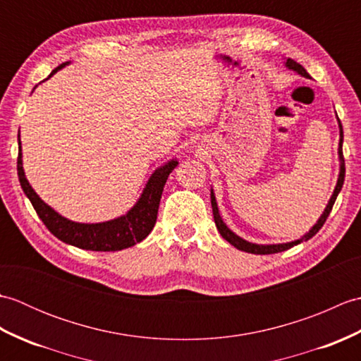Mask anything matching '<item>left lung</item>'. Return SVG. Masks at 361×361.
Returning <instances> with one entry per match:
<instances>
[{
	"label": "left lung",
	"instance_id": "1",
	"mask_svg": "<svg viewBox=\"0 0 361 361\" xmlns=\"http://www.w3.org/2000/svg\"><path fill=\"white\" fill-rule=\"evenodd\" d=\"M283 63H286V66L288 68V70L298 73L299 75H302V78H305V79H310L309 73L305 71L301 65L296 63L295 60L286 59V62H283ZM336 121H338V128H340V142H338L340 173H338V180H336L334 194H332L331 198H329V202H327V204H326V208H324L323 214H321V217L317 220V224L309 229V233H305L304 235H301V237H299V239H296V240L286 242V243H268V245H262V243H252V242L245 240V239H242L240 235H237L235 233H233L231 229H229V228L226 226L224 219H221V216H220V211H219V206H217V200H216V194H214V189L211 188V204H212L214 221H216V226H217V229H219L220 235L224 237V239H225L226 242L231 243L233 247H235L237 250L245 251V252H251V255H273V252L286 251V250H288V248H291V247H295V245L301 243V242H307L309 239H312V237L319 231L321 226L324 225L326 219L329 217V214H331V211H332V206H334V203H335V200H336V197H338V194H340V190H341V188H343V183H344V172H346V169H344V158H343V126H341V122H340L338 116H336Z\"/></svg>",
	"mask_w": 361,
	"mask_h": 361
}]
</instances>
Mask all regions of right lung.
Listing matches in <instances>:
<instances>
[{
  "mask_svg": "<svg viewBox=\"0 0 361 361\" xmlns=\"http://www.w3.org/2000/svg\"><path fill=\"white\" fill-rule=\"evenodd\" d=\"M70 63L71 62H65L57 66L56 70H52L49 78H52L54 74ZM176 166H178V159H171L163 166L155 169L147 183H145L137 202L124 214V216L106 221H99V224H79V221H73L70 219L60 216L56 209H52L49 204H46L42 198L37 195L32 186L29 185L25 175V169H23L21 141L18 135L17 171L23 192L26 194L29 202L32 203L34 209L37 211L38 217L42 219L46 228H48L57 239L82 250L119 251L133 247V245L144 240L157 224L161 194H163L169 173H171Z\"/></svg>",
  "mask_w": 361,
  "mask_h": 361,
  "instance_id": "right-lung-1",
  "label": "right lung"
}]
</instances>
